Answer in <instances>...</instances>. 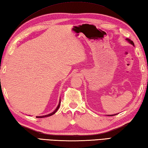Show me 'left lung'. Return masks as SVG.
Segmentation results:
<instances>
[{
    "label": "left lung",
    "instance_id": "obj_1",
    "mask_svg": "<svg viewBox=\"0 0 148 148\" xmlns=\"http://www.w3.org/2000/svg\"><path fill=\"white\" fill-rule=\"evenodd\" d=\"M126 40H127V41L128 42H129L130 44H131V45H132L133 46H134V42L132 41V40H131L130 39H128V38H127L126 39ZM111 114V115H107V116H114V115H116V114Z\"/></svg>",
    "mask_w": 148,
    "mask_h": 148
}]
</instances>
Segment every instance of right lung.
<instances>
[{"instance_id": "right-lung-1", "label": "right lung", "mask_w": 148, "mask_h": 148, "mask_svg": "<svg viewBox=\"0 0 148 148\" xmlns=\"http://www.w3.org/2000/svg\"><path fill=\"white\" fill-rule=\"evenodd\" d=\"M60 103H61V101H60H60H59V103H58V106H57V108H56V109L53 112H52L51 113H50V114H46V115H44V116H36V118H45V117H48V116H52L53 114H54L55 113L58 111V109H59V108H60Z\"/></svg>"}]
</instances>
